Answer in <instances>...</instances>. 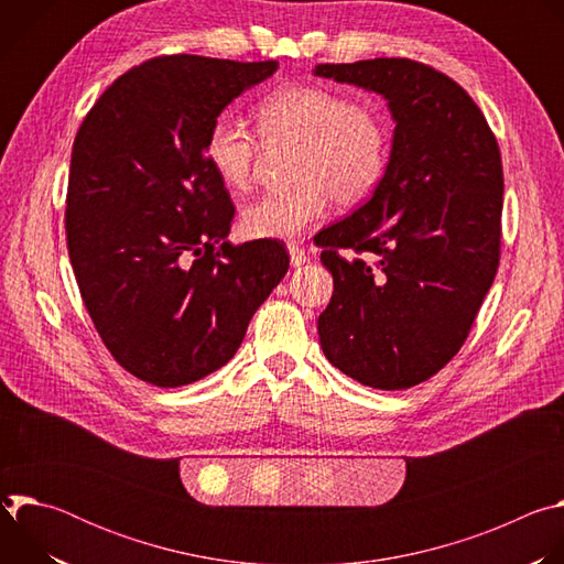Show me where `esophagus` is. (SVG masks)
<instances>
[{"label": "esophagus", "instance_id": "obj_1", "mask_svg": "<svg viewBox=\"0 0 564 564\" xmlns=\"http://www.w3.org/2000/svg\"><path fill=\"white\" fill-rule=\"evenodd\" d=\"M288 252H290V261H292V265L294 268H299V265H303V263H307V252L299 246V243H290L288 246Z\"/></svg>", "mask_w": 564, "mask_h": 564}]
</instances>
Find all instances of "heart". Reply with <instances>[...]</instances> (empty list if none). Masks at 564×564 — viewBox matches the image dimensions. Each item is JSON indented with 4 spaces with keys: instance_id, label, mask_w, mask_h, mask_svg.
<instances>
[{
    "instance_id": "heart-1",
    "label": "heart",
    "mask_w": 564,
    "mask_h": 564,
    "mask_svg": "<svg viewBox=\"0 0 564 564\" xmlns=\"http://www.w3.org/2000/svg\"><path fill=\"white\" fill-rule=\"evenodd\" d=\"M257 132L268 144H299L296 183L268 192L243 209V229L254 238H294L339 207L366 203L390 163V122L377 107L314 85L272 91L254 111ZM205 160L231 192L254 181L259 139L246 124L218 116L205 135Z\"/></svg>"
}]
</instances>
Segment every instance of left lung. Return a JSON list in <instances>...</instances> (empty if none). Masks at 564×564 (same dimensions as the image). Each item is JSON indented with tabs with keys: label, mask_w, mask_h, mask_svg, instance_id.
Here are the masks:
<instances>
[{
	"label": "left lung",
	"mask_w": 564,
	"mask_h": 564,
	"mask_svg": "<svg viewBox=\"0 0 564 564\" xmlns=\"http://www.w3.org/2000/svg\"><path fill=\"white\" fill-rule=\"evenodd\" d=\"M314 75L383 96L394 120L388 172L372 198L314 236L335 281L318 341L359 383L411 388L457 355L496 279L500 147L473 98L429 64L375 57L318 64ZM341 249L376 263L348 262Z\"/></svg>",
	"instance_id": "obj_1"
}]
</instances>
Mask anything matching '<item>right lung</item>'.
Segmentation results:
<instances>
[{
	"label": "right lung",
	"instance_id": "right-lung-1",
	"mask_svg": "<svg viewBox=\"0 0 564 564\" xmlns=\"http://www.w3.org/2000/svg\"><path fill=\"white\" fill-rule=\"evenodd\" d=\"M279 64L160 55L98 98L77 129L66 248L113 359L178 388L225 366L290 268L283 240L227 243L234 203L205 160L220 111Z\"/></svg>",
	"mask_w": 564,
	"mask_h": 564
}]
</instances>
